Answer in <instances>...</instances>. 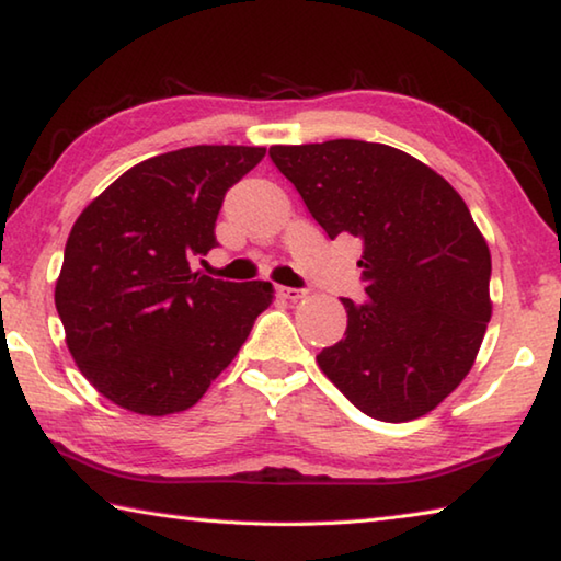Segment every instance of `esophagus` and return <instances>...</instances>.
<instances>
[{
    "instance_id": "34e87169",
    "label": "esophagus",
    "mask_w": 561,
    "mask_h": 561,
    "mask_svg": "<svg viewBox=\"0 0 561 561\" xmlns=\"http://www.w3.org/2000/svg\"><path fill=\"white\" fill-rule=\"evenodd\" d=\"M277 294H279L282 299H287V301H297V299L304 297V291L301 289H294V287H277Z\"/></svg>"
}]
</instances>
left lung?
<instances>
[{"label":"left lung","instance_id":"8db88e82","mask_svg":"<svg viewBox=\"0 0 561 561\" xmlns=\"http://www.w3.org/2000/svg\"><path fill=\"white\" fill-rule=\"evenodd\" d=\"M329 240L360 242L366 299H341L346 334L321 371L376 421L433 411L472 368L490 307V250L448 180L403 150L366 140L272 146Z\"/></svg>","mask_w":561,"mask_h":561}]
</instances>
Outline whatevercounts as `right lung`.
<instances>
[{"label":"right lung","instance_id":"add662e5","mask_svg":"<svg viewBox=\"0 0 561 561\" xmlns=\"http://www.w3.org/2000/svg\"><path fill=\"white\" fill-rule=\"evenodd\" d=\"M264 153L190 146L148 158L73 222L56 311L76 366L108 401L144 415L195 405L270 307V282L190 270L217 247L227 190Z\"/></svg>","mask_w":561,"mask_h":561}]
</instances>
